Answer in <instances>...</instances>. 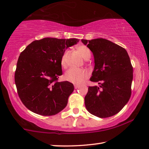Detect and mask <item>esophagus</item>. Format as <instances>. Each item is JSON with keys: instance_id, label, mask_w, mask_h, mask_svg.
I'll return each instance as SVG.
<instances>
[{"instance_id": "obj_1", "label": "esophagus", "mask_w": 149, "mask_h": 149, "mask_svg": "<svg viewBox=\"0 0 149 149\" xmlns=\"http://www.w3.org/2000/svg\"><path fill=\"white\" fill-rule=\"evenodd\" d=\"M79 87V85H77V84H75L74 85V88H75V89H77Z\"/></svg>"}]
</instances>
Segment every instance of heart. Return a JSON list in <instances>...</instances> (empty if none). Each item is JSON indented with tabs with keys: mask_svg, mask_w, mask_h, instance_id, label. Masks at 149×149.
<instances>
[{
	"mask_svg": "<svg viewBox=\"0 0 149 149\" xmlns=\"http://www.w3.org/2000/svg\"><path fill=\"white\" fill-rule=\"evenodd\" d=\"M77 52L84 59H88L91 56V52L89 48L85 45H79L76 47ZM68 51H65L61 58V65L62 68L67 67V57ZM88 73L87 71L81 69L71 68L65 73L64 78L66 81L75 84H80L88 77Z\"/></svg>",
	"mask_w": 149,
	"mask_h": 149,
	"instance_id": "obj_1",
	"label": "heart"
}]
</instances>
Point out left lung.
I'll return each instance as SVG.
<instances>
[{
    "label": "left lung",
    "instance_id": "1",
    "mask_svg": "<svg viewBox=\"0 0 149 149\" xmlns=\"http://www.w3.org/2000/svg\"><path fill=\"white\" fill-rule=\"evenodd\" d=\"M92 51L94 69L90 81L100 86H89L85 96L86 108L99 118L114 116L120 111L131 96L133 68L126 49L109 40L81 39Z\"/></svg>",
    "mask_w": 149,
    "mask_h": 149
}]
</instances>
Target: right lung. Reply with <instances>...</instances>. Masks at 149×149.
<instances>
[{"label":"right lung","mask_w":149,"mask_h":149,"mask_svg":"<svg viewBox=\"0 0 149 149\" xmlns=\"http://www.w3.org/2000/svg\"><path fill=\"white\" fill-rule=\"evenodd\" d=\"M78 41L47 37L33 41L21 53L15 81L20 99L31 112L53 116L67 106L74 87L68 81H57L62 75L61 58Z\"/></svg>","instance_id":"right-lung-1"}]
</instances>
